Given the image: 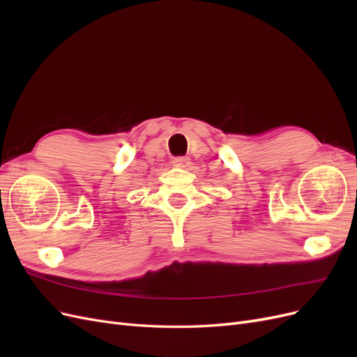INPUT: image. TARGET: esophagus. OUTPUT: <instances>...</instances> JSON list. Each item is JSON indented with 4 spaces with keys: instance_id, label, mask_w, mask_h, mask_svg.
I'll list each match as a JSON object with an SVG mask.
<instances>
[{
    "instance_id": "obj_1",
    "label": "esophagus",
    "mask_w": 357,
    "mask_h": 357,
    "mask_svg": "<svg viewBox=\"0 0 357 357\" xmlns=\"http://www.w3.org/2000/svg\"><path fill=\"white\" fill-rule=\"evenodd\" d=\"M172 165L176 168H188L190 165V159L186 156H178L172 159Z\"/></svg>"
}]
</instances>
